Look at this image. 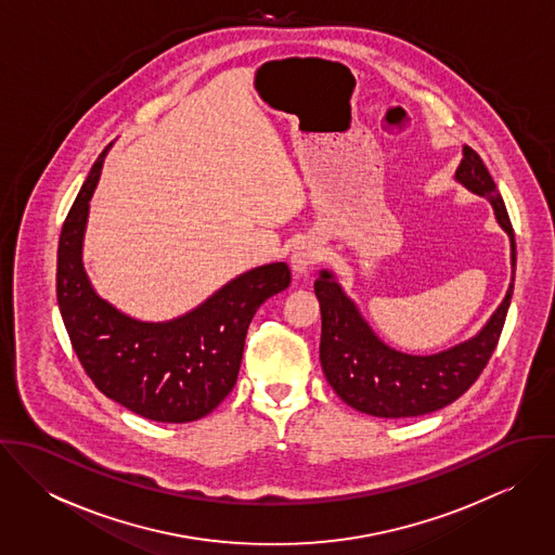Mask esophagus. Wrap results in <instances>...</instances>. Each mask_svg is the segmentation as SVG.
Segmentation results:
<instances>
[{
	"mask_svg": "<svg viewBox=\"0 0 555 555\" xmlns=\"http://www.w3.org/2000/svg\"><path fill=\"white\" fill-rule=\"evenodd\" d=\"M320 260V247L314 241H301L291 254V267L295 275H306L312 264Z\"/></svg>",
	"mask_w": 555,
	"mask_h": 555,
	"instance_id": "esophagus-1",
	"label": "esophagus"
}]
</instances>
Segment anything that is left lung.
Segmentation results:
<instances>
[{"mask_svg":"<svg viewBox=\"0 0 555 555\" xmlns=\"http://www.w3.org/2000/svg\"><path fill=\"white\" fill-rule=\"evenodd\" d=\"M455 181L491 203L500 229L511 238L508 291L475 337L436 354H408L385 344L361 317L335 273L322 269L314 284L322 317L320 365L333 391L359 412L380 418L436 412L475 385L495 350L513 297L515 235L504 201L475 150L464 147Z\"/></svg>","mask_w":555,"mask_h":555,"instance_id":"obj_1","label":"left lung"}]
</instances>
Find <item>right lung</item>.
I'll list each match as a JSON object with an SVG mask.
<instances>
[{
	"label": "right lung",
	"instance_id": "right-lung-1",
	"mask_svg": "<svg viewBox=\"0 0 555 555\" xmlns=\"http://www.w3.org/2000/svg\"><path fill=\"white\" fill-rule=\"evenodd\" d=\"M108 147L91 166L64 222L57 249V304L80 365L93 385L158 423L214 412L237 383L245 333L256 310L291 284L286 262H269L224 284L194 310L147 322L102 299L82 267L89 201Z\"/></svg>",
	"mask_w": 555,
	"mask_h": 555
}]
</instances>
